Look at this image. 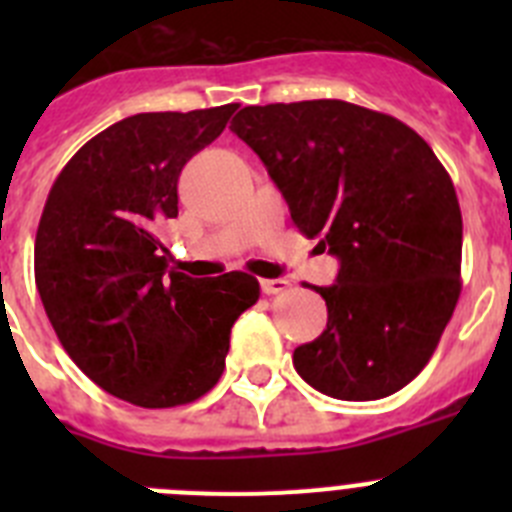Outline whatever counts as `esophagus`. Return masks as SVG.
Masks as SVG:
<instances>
[{
  "label": "esophagus",
  "instance_id": "34e87169",
  "mask_svg": "<svg viewBox=\"0 0 512 512\" xmlns=\"http://www.w3.org/2000/svg\"><path fill=\"white\" fill-rule=\"evenodd\" d=\"M284 289H289L287 279H261V292L264 295H282Z\"/></svg>",
  "mask_w": 512,
  "mask_h": 512
}]
</instances>
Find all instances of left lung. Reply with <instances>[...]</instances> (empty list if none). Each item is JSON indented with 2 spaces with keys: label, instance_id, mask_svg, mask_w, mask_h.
Listing matches in <instances>:
<instances>
[{
  "label": "left lung",
  "instance_id": "left-lung-1",
  "mask_svg": "<svg viewBox=\"0 0 512 512\" xmlns=\"http://www.w3.org/2000/svg\"><path fill=\"white\" fill-rule=\"evenodd\" d=\"M264 161L292 223L341 261L315 287L328 325L295 369L336 400L413 382L461 295V210L449 171L397 117L343 99L243 107L230 125Z\"/></svg>",
  "mask_w": 512,
  "mask_h": 512
}]
</instances>
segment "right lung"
<instances>
[{"label":"right lung","mask_w":512,"mask_h":512,"mask_svg":"<svg viewBox=\"0 0 512 512\" xmlns=\"http://www.w3.org/2000/svg\"><path fill=\"white\" fill-rule=\"evenodd\" d=\"M238 104L140 112L115 122L56 176L35 235V284L66 354L104 392L176 408L217 384L230 328L261 289L246 271L192 279L158 233L179 215L184 164Z\"/></svg>","instance_id":"right-lung-1"}]
</instances>
